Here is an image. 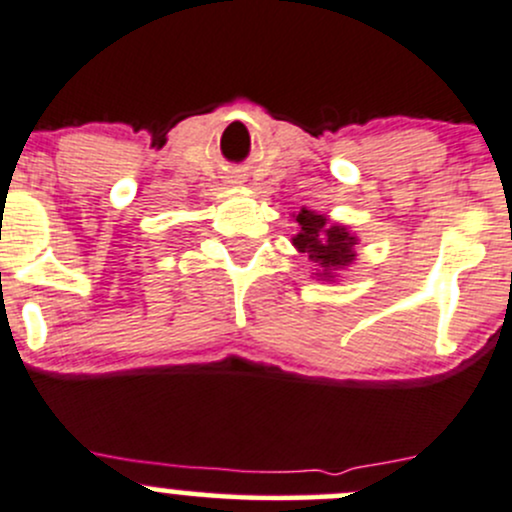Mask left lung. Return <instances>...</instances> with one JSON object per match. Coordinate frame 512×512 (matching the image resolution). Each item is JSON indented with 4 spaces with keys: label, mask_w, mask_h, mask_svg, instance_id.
Returning a JSON list of instances; mask_svg holds the SVG:
<instances>
[{
    "label": "left lung",
    "mask_w": 512,
    "mask_h": 512,
    "mask_svg": "<svg viewBox=\"0 0 512 512\" xmlns=\"http://www.w3.org/2000/svg\"><path fill=\"white\" fill-rule=\"evenodd\" d=\"M301 225L299 235H294V245L299 252H306L311 262L324 270L331 277L333 270L351 265L355 252V238L343 225H328L326 215H316L311 211H301L297 215Z\"/></svg>",
    "instance_id": "left-lung-1"
}]
</instances>
